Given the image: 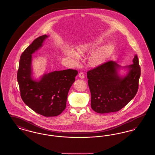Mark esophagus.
<instances>
[{
  "label": "esophagus",
  "instance_id": "obj_1",
  "mask_svg": "<svg viewBox=\"0 0 155 155\" xmlns=\"http://www.w3.org/2000/svg\"><path fill=\"white\" fill-rule=\"evenodd\" d=\"M78 76H79V77L80 78H84V77H85V75L84 74L82 73V72H80L79 74H78Z\"/></svg>",
  "mask_w": 155,
  "mask_h": 155
}]
</instances>
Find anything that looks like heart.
I'll use <instances>...</instances> for the list:
<instances>
[{
	"mask_svg": "<svg viewBox=\"0 0 155 155\" xmlns=\"http://www.w3.org/2000/svg\"><path fill=\"white\" fill-rule=\"evenodd\" d=\"M102 42V40L97 39L95 41L80 45L77 48L78 52L73 48H67L64 51V54L78 61L81 56H85L92 51ZM113 52V47L110 45H105L92 53L89 57V64L91 66L96 67L102 64Z\"/></svg>",
	"mask_w": 155,
	"mask_h": 155,
	"instance_id": "heart-1",
	"label": "heart"
}]
</instances>
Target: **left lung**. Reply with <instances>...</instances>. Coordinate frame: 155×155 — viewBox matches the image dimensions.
Segmentation results:
<instances>
[{"mask_svg":"<svg viewBox=\"0 0 155 155\" xmlns=\"http://www.w3.org/2000/svg\"><path fill=\"white\" fill-rule=\"evenodd\" d=\"M133 61L132 64L124 67L128 70L124 77L118 74L121 67L114 61H107L87 72L93 110L101 114L118 111L134 97L140 75L137 54Z\"/></svg>","mask_w":155,"mask_h":155,"instance_id":"1","label":"left lung"}]
</instances>
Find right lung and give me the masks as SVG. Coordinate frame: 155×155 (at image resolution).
Returning <instances> with one entry per match:
<instances>
[{
  "instance_id": "obj_1",
  "label": "right lung",
  "mask_w": 155,
  "mask_h": 155,
  "mask_svg": "<svg viewBox=\"0 0 155 155\" xmlns=\"http://www.w3.org/2000/svg\"><path fill=\"white\" fill-rule=\"evenodd\" d=\"M48 36L35 39L23 52L19 62L17 81L22 101L30 108L45 117L57 116L66 107L69 89L78 74L67 69L45 74L39 81L32 78V54L42 46Z\"/></svg>"
}]
</instances>
